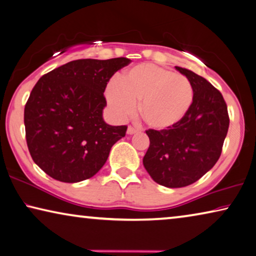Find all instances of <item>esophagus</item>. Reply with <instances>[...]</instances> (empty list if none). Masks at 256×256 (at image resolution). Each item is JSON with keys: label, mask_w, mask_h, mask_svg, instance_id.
<instances>
[{"label": "esophagus", "mask_w": 256, "mask_h": 256, "mask_svg": "<svg viewBox=\"0 0 256 256\" xmlns=\"http://www.w3.org/2000/svg\"><path fill=\"white\" fill-rule=\"evenodd\" d=\"M134 133H136V130L134 128H131V126L128 128V134L132 136V134H134Z\"/></svg>", "instance_id": "obj_1"}]
</instances>
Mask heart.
I'll list each match as a JSON object with an SVG mask.
<instances>
[{"label": "heart", "instance_id": "1", "mask_svg": "<svg viewBox=\"0 0 256 256\" xmlns=\"http://www.w3.org/2000/svg\"><path fill=\"white\" fill-rule=\"evenodd\" d=\"M106 101L118 118L131 116L139 102V115L148 126L166 130L188 112L193 90L188 79L154 64H139L112 82L106 90Z\"/></svg>", "mask_w": 256, "mask_h": 256}]
</instances>
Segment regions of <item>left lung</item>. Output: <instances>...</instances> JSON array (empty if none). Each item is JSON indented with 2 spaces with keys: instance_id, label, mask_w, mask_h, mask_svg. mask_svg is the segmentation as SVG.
I'll return each mask as SVG.
<instances>
[{
  "instance_id": "8db88e82",
  "label": "left lung",
  "mask_w": 256,
  "mask_h": 256,
  "mask_svg": "<svg viewBox=\"0 0 256 256\" xmlns=\"http://www.w3.org/2000/svg\"><path fill=\"white\" fill-rule=\"evenodd\" d=\"M174 68L192 85V104L174 126L146 131L150 144L142 160L152 180L170 188L193 184L216 164L230 123L220 90L188 68Z\"/></svg>"
}]
</instances>
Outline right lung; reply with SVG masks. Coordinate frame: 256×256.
<instances>
[{
	"instance_id": "1",
	"label": "right lung",
	"mask_w": 256,
	"mask_h": 256,
	"mask_svg": "<svg viewBox=\"0 0 256 256\" xmlns=\"http://www.w3.org/2000/svg\"><path fill=\"white\" fill-rule=\"evenodd\" d=\"M128 58L77 60L42 76L24 110L26 141L36 164L63 182L93 177L126 126L104 120V90Z\"/></svg>"
}]
</instances>
